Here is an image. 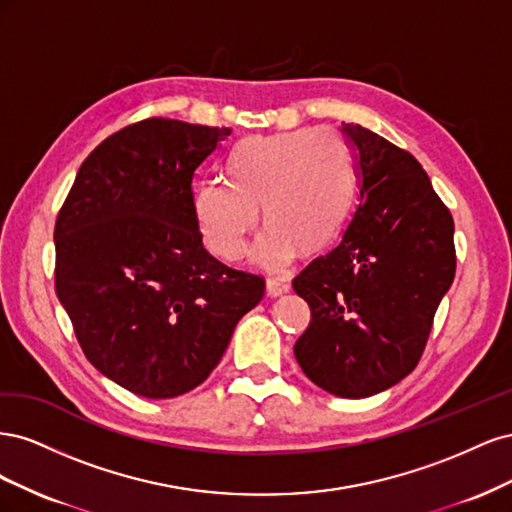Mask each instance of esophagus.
I'll list each match as a JSON object with an SVG mask.
<instances>
[{"label": "esophagus", "instance_id": "esophagus-1", "mask_svg": "<svg viewBox=\"0 0 512 512\" xmlns=\"http://www.w3.org/2000/svg\"><path fill=\"white\" fill-rule=\"evenodd\" d=\"M290 284L284 277H267V294L269 297H280V294L288 292Z\"/></svg>", "mask_w": 512, "mask_h": 512}]
</instances>
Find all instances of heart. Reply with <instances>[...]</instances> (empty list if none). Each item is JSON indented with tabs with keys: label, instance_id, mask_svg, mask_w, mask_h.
I'll list each match as a JSON object with an SVG mask.
<instances>
[{
	"label": "heart",
	"instance_id": "1",
	"mask_svg": "<svg viewBox=\"0 0 512 512\" xmlns=\"http://www.w3.org/2000/svg\"><path fill=\"white\" fill-rule=\"evenodd\" d=\"M230 181H205L194 192V218L205 245L237 260L258 224L267 230L252 258L284 267L297 254L318 252L342 230L354 196V170L342 138L327 130L247 136L228 153Z\"/></svg>",
	"mask_w": 512,
	"mask_h": 512
}]
</instances>
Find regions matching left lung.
<instances>
[{
    "label": "left lung",
    "instance_id": "left-lung-1",
    "mask_svg": "<svg viewBox=\"0 0 512 512\" xmlns=\"http://www.w3.org/2000/svg\"><path fill=\"white\" fill-rule=\"evenodd\" d=\"M342 132L361 203L342 243L292 280L312 309L294 356L320 389L361 399L421 361L455 280V224L412 153L359 123H342Z\"/></svg>",
    "mask_w": 512,
    "mask_h": 512
}]
</instances>
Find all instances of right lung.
<instances>
[{
  "instance_id": "1",
  "label": "right lung",
  "mask_w": 512,
  "mask_h": 512,
  "mask_svg": "<svg viewBox=\"0 0 512 512\" xmlns=\"http://www.w3.org/2000/svg\"><path fill=\"white\" fill-rule=\"evenodd\" d=\"M230 128L151 117L102 141L55 222V290L100 374L149 399L203 384L237 322L265 294L258 275L203 245L192 179Z\"/></svg>"
}]
</instances>
